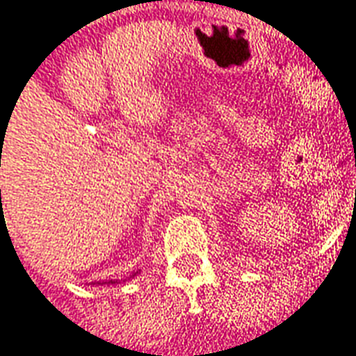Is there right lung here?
Listing matches in <instances>:
<instances>
[{"label": "right lung", "instance_id": "1", "mask_svg": "<svg viewBox=\"0 0 356 356\" xmlns=\"http://www.w3.org/2000/svg\"><path fill=\"white\" fill-rule=\"evenodd\" d=\"M138 275V271H134V273L131 275V277H127V279H121V281H118V279H113V281H106V282H92V284H119V282H124L129 281V279H132V277H136Z\"/></svg>", "mask_w": 356, "mask_h": 356}]
</instances>
